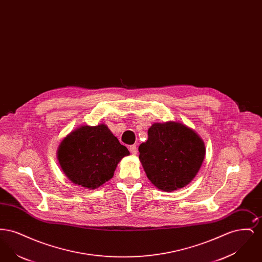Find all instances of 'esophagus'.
Instances as JSON below:
<instances>
[{"instance_id": "obj_1", "label": "esophagus", "mask_w": 262, "mask_h": 262, "mask_svg": "<svg viewBox=\"0 0 262 262\" xmlns=\"http://www.w3.org/2000/svg\"><path fill=\"white\" fill-rule=\"evenodd\" d=\"M128 149H129L130 153H132L133 155H137V146H136V145H130V146L128 147Z\"/></svg>"}]
</instances>
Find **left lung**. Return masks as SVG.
I'll return each instance as SVG.
<instances>
[{
	"instance_id": "left-lung-1",
	"label": "left lung",
	"mask_w": 262,
	"mask_h": 262,
	"mask_svg": "<svg viewBox=\"0 0 262 262\" xmlns=\"http://www.w3.org/2000/svg\"><path fill=\"white\" fill-rule=\"evenodd\" d=\"M147 133L148 139L138 151L150 182L169 192L187 186L205 157L201 137L192 128L174 121L154 123Z\"/></svg>"
}]
</instances>
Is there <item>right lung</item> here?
<instances>
[{"mask_svg": "<svg viewBox=\"0 0 262 262\" xmlns=\"http://www.w3.org/2000/svg\"><path fill=\"white\" fill-rule=\"evenodd\" d=\"M127 155L129 151L105 124L80 125L62 139L57 151L63 174L88 189L111 180L118 164Z\"/></svg>", "mask_w": 262, "mask_h": 262, "instance_id": "add662e5", "label": "right lung"}]
</instances>
